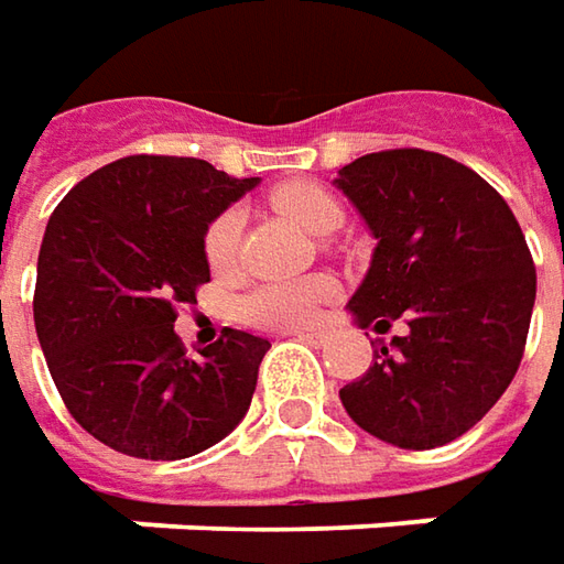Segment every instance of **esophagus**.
Instances as JSON below:
<instances>
[{
    "label": "esophagus",
    "instance_id": "esophagus-1",
    "mask_svg": "<svg viewBox=\"0 0 564 564\" xmlns=\"http://www.w3.org/2000/svg\"><path fill=\"white\" fill-rule=\"evenodd\" d=\"M292 336L304 338V341H311V345H323V341L329 338V329H301V333H292Z\"/></svg>",
    "mask_w": 564,
    "mask_h": 564
}]
</instances>
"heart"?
Here are the masks:
<instances>
[{"instance_id": "1", "label": "heart", "mask_w": 564, "mask_h": 564, "mask_svg": "<svg viewBox=\"0 0 564 564\" xmlns=\"http://www.w3.org/2000/svg\"><path fill=\"white\" fill-rule=\"evenodd\" d=\"M272 204L285 213L292 223L311 231V235H329L341 223V206L314 182H289L272 191ZM238 238H241V213L226 209L219 213L204 235L206 263L213 272H228L238 260ZM336 285L326 275H307V279H285V282H267L250 289L238 301V319L257 326V329H301L311 326L319 307L333 297Z\"/></svg>"}]
</instances>
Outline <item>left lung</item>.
Segmentation results:
<instances>
[{
  "label": "left lung",
  "mask_w": 564,
  "mask_h": 564,
  "mask_svg": "<svg viewBox=\"0 0 564 564\" xmlns=\"http://www.w3.org/2000/svg\"><path fill=\"white\" fill-rule=\"evenodd\" d=\"M336 187L377 238L348 301L360 329L392 336L338 399L399 448L467 433L509 389L531 329L536 270L509 204L474 169L430 150H382L338 169Z\"/></svg>",
  "instance_id": "8db88e82"
}]
</instances>
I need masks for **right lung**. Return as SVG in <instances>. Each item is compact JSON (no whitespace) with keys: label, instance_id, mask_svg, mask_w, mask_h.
I'll list each match as a JSON object with an SVG mask.
<instances>
[{"label":"right lung","instance_id":"add662e5","mask_svg":"<svg viewBox=\"0 0 564 564\" xmlns=\"http://www.w3.org/2000/svg\"><path fill=\"white\" fill-rule=\"evenodd\" d=\"M257 187L194 156H124L55 206L33 323L55 389L94 440L131 458L204 452L248 414L270 341L226 329L191 358L175 307L209 282V223Z\"/></svg>","mask_w":564,"mask_h":564}]
</instances>
